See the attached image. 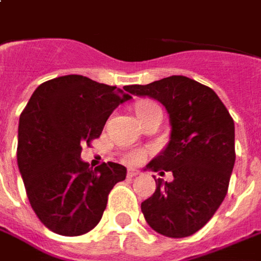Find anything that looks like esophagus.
<instances>
[{"label":"esophagus","mask_w":261,"mask_h":261,"mask_svg":"<svg viewBox=\"0 0 261 261\" xmlns=\"http://www.w3.org/2000/svg\"><path fill=\"white\" fill-rule=\"evenodd\" d=\"M138 174H140V171H138V170H128L127 177H128V178H133V177H136V175Z\"/></svg>","instance_id":"esophagus-1"}]
</instances>
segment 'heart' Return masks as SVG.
<instances>
[{"mask_svg": "<svg viewBox=\"0 0 261 261\" xmlns=\"http://www.w3.org/2000/svg\"><path fill=\"white\" fill-rule=\"evenodd\" d=\"M155 107V104L154 102H150V101H143V102H140L137 104V107H136V113L137 114H143L145 111H148L150 108ZM145 153L143 150H133V151H128V153L124 154V161L125 163H128V164H137L140 161L144 160Z\"/></svg>", "mask_w": 261, "mask_h": 261, "instance_id": "1", "label": "heart"}]
</instances>
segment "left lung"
<instances>
[{"label": "left lung", "mask_w": 261, "mask_h": 261, "mask_svg": "<svg viewBox=\"0 0 261 261\" xmlns=\"http://www.w3.org/2000/svg\"><path fill=\"white\" fill-rule=\"evenodd\" d=\"M124 90L160 101L171 125L167 145L148 168L171 171L174 178L167 182L153 175L155 191L141 203L145 221L166 237L194 234L227 194L236 161L234 121L210 87L184 75Z\"/></svg>", "instance_id": "8db88e82"}]
</instances>
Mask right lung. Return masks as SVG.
<instances>
[{
	"label": "right lung",
	"instance_id": "1",
	"mask_svg": "<svg viewBox=\"0 0 261 261\" xmlns=\"http://www.w3.org/2000/svg\"><path fill=\"white\" fill-rule=\"evenodd\" d=\"M117 87L64 75L37 87L19 116L17 163L30 204L51 231L81 236L102 217L108 194L127 168L81 160L83 144L100 137L111 113L131 100Z\"/></svg>",
	"mask_w": 261,
	"mask_h": 261
}]
</instances>
